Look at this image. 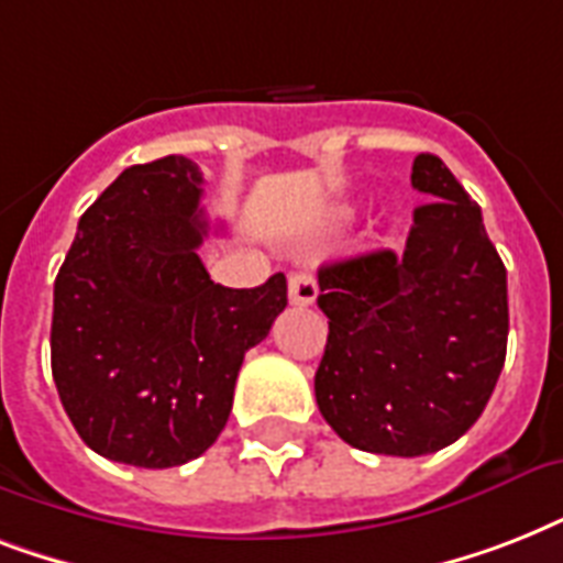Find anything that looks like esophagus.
Masks as SVG:
<instances>
[{"mask_svg":"<svg viewBox=\"0 0 563 563\" xmlns=\"http://www.w3.org/2000/svg\"><path fill=\"white\" fill-rule=\"evenodd\" d=\"M318 298V283L312 274H291L289 277V303L291 307H312Z\"/></svg>","mask_w":563,"mask_h":563,"instance_id":"1","label":"esophagus"}]
</instances>
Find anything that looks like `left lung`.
Wrapping results in <instances>:
<instances>
[{"label":"left lung","mask_w":563,"mask_h":563,"mask_svg":"<svg viewBox=\"0 0 563 563\" xmlns=\"http://www.w3.org/2000/svg\"><path fill=\"white\" fill-rule=\"evenodd\" d=\"M406 251L321 265L330 318L316 400L335 435L379 455H427L479 420L506 362V265L479 203L435 154L411 163Z\"/></svg>","instance_id":"8db88e82"}]
</instances>
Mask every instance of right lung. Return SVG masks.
I'll return each instance as SVG.
<instances>
[{"label": "right lung", "mask_w": 563, "mask_h": 563, "mask_svg": "<svg viewBox=\"0 0 563 563\" xmlns=\"http://www.w3.org/2000/svg\"><path fill=\"white\" fill-rule=\"evenodd\" d=\"M201 169L169 154L96 198L55 280L52 376L81 441L110 462L178 467L228 423L245 353L286 309V277L210 280Z\"/></svg>", "instance_id": "1"}]
</instances>
